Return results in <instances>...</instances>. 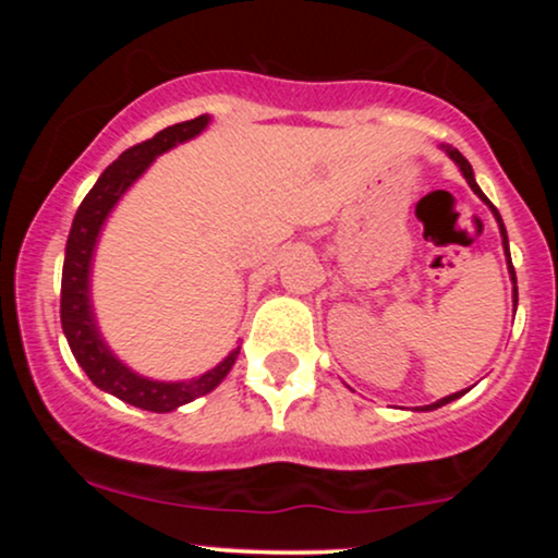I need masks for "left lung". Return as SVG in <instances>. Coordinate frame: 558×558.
Wrapping results in <instances>:
<instances>
[{"mask_svg": "<svg viewBox=\"0 0 558 558\" xmlns=\"http://www.w3.org/2000/svg\"><path fill=\"white\" fill-rule=\"evenodd\" d=\"M440 149L446 151L448 157L453 159V165H457L459 168V172H462L464 175V181L470 183V189L475 191V194L483 198L485 204H488V209L493 213V217H496V222H498V230H501V243H504V252H506V267H509V275H511V283H514V306H517V275H514V265H511V254H509V239H506V228H504V220H501V215H498V209L493 207V204L488 202V196L483 194V191H480V185H477V181H475V172H472V165L466 162V159L462 157V151L459 149H453V146H448V144H440ZM470 390V388H466ZM466 390H459V393H451V396H446V399H438L435 403H427V407H420V412H430V409H438V407H444V403H451V401H457L459 396H464Z\"/></svg>", "mask_w": 558, "mask_h": 558, "instance_id": "obj_1", "label": "left lung"}]
</instances>
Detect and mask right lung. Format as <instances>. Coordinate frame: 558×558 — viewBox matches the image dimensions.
Instances as JSON below:
<instances>
[{
  "mask_svg": "<svg viewBox=\"0 0 558 558\" xmlns=\"http://www.w3.org/2000/svg\"><path fill=\"white\" fill-rule=\"evenodd\" d=\"M209 120H213L209 114H198L194 120L165 128V131H159L155 138L144 141V144L125 149L110 168L101 172L99 181L94 183V189L83 198L68 235L65 265H62L60 319L70 351H73L75 362L81 364L83 373L88 375V380L96 388L118 396L120 401L131 403V407L146 409V412H172V409L215 390L226 380L235 360H239L241 345H235L217 367L207 369V373L198 377H191V380H151V377L138 375L136 369H131L125 362L114 356V351L101 338L99 325H96L92 301L94 252L107 217L118 207L125 191L149 170V165L159 155L175 149L178 144L196 138L209 125Z\"/></svg>",
  "mask_w": 558,
  "mask_h": 558,
  "instance_id": "1",
  "label": "right lung"
}]
</instances>
